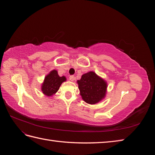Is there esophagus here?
<instances>
[{
	"label": "esophagus",
	"instance_id": "esophagus-1",
	"mask_svg": "<svg viewBox=\"0 0 155 155\" xmlns=\"http://www.w3.org/2000/svg\"><path fill=\"white\" fill-rule=\"evenodd\" d=\"M69 79H70V80L71 81H74L75 79H76V78H75L74 76H70Z\"/></svg>",
	"mask_w": 155,
	"mask_h": 155
}]
</instances>
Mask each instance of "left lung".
I'll return each mask as SVG.
<instances>
[{"label": "left lung", "instance_id": "1", "mask_svg": "<svg viewBox=\"0 0 155 155\" xmlns=\"http://www.w3.org/2000/svg\"><path fill=\"white\" fill-rule=\"evenodd\" d=\"M77 83L82 99L88 104H97L106 95L107 82L95 72L91 71L83 74Z\"/></svg>", "mask_w": 155, "mask_h": 155}]
</instances>
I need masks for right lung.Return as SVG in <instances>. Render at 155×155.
<instances>
[{
	"instance_id": "1",
	"label": "right lung",
	"mask_w": 155,
	"mask_h": 155,
	"mask_svg": "<svg viewBox=\"0 0 155 155\" xmlns=\"http://www.w3.org/2000/svg\"><path fill=\"white\" fill-rule=\"evenodd\" d=\"M67 80L64 76L60 77L58 71L53 70L45 78L43 83L42 84L41 91L45 95L51 96L57 92L62 83Z\"/></svg>"
}]
</instances>
